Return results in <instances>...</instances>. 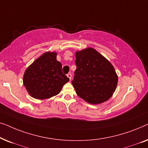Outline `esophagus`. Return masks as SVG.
<instances>
[{
	"instance_id": "esophagus-1",
	"label": "esophagus",
	"mask_w": 148,
	"mask_h": 148,
	"mask_svg": "<svg viewBox=\"0 0 148 148\" xmlns=\"http://www.w3.org/2000/svg\"><path fill=\"white\" fill-rule=\"evenodd\" d=\"M66 76L68 77L69 79L70 80L71 79V77H72V75H71V73H68L67 75H66Z\"/></svg>"
}]
</instances>
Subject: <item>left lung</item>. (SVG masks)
I'll return each instance as SVG.
<instances>
[{"mask_svg":"<svg viewBox=\"0 0 148 148\" xmlns=\"http://www.w3.org/2000/svg\"><path fill=\"white\" fill-rule=\"evenodd\" d=\"M75 57L77 69L72 84L77 94L93 104L108 100L118 82L110 62L92 48L77 52Z\"/></svg>","mask_w":148,"mask_h":148,"instance_id":"8db88e82","label":"left lung"}]
</instances>
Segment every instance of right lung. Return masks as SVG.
<instances>
[{
	"instance_id": "add662e5",
	"label": "right lung",
	"mask_w": 148,
	"mask_h": 148,
	"mask_svg": "<svg viewBox=\"0 0 148 148\" xmlns=\"http://www.w3.org/2000/svg\"><path fill=\"white\" fill-rule=\"evenodd\" d=\"M69 81L62 72V64L56 60V52L42 54L26 69L23 75V85L28 93L40 100L59 94Z\"/></svg>"
}]
</instances>
